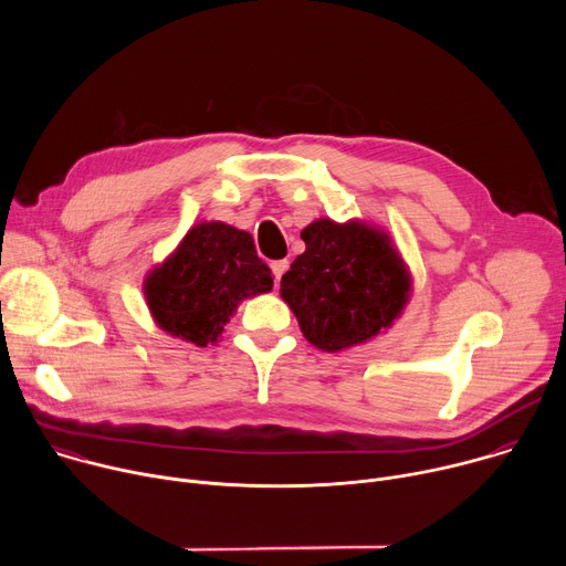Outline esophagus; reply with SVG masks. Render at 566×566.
Segmentation results:
<instances>
[{"label":"esophagus","mask_w":566,"mask_h":566,"mask_svg":"<svg viewBox=\"0 0 566 566\" xmlns=\"http://www.w3.org/2000/svg\"><path fill=\"white\" fill-rule=\"evenodd\" d=\"M271 269H273V275H275V280L280 282V277L286 273V269H289V262L286 260H277V262H273L271 264Z\"/></svg>","instance_id":"1"}]
</instances>
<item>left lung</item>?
I'll list each match as a JSON object with an SVG mask.
<instances>
[{
    "label": "left lung",
    "mask_w": 566,
    "mask_h": 566,
    "mask_svg": "<svg viewBox=\"0 0 566 566\" xmlns=\"http://www.w3.org/2000/svg\"><path fill=\"white\" fill-rule=\"evenodd\" d=\"M306 251L280 282L304 338L322 352L365 345L387 332L412 295V273L387 230L363 219L311 221Z\"/></svg>",
    "instance_id": "left-lung-1"
}]
</instances>
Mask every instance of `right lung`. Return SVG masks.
<instances>
[{
	"mask_svg": "<svg viewBox=\"0 0 566 566\" xmlns=\"http://www.w3.org/2000/svg\"><path fill=\"white\" fill-rule=\"evenodd\" d=\"M269 291L273 275L251 232L223 221L192 226L143 282L156 327L197 347L219 343L239 302Z\"/></svg>",
	"mask_w": 566,
	"mask_h": 566,
	"instance_id": "obj_1",
	"label": "right lung"
}]
</instances>
